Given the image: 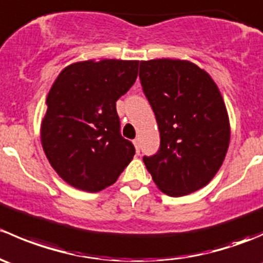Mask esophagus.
<instances>
[{"label": "esophagus", "mask_w": 263, "mask_h": 263, "mask_svg": "<svg viewBox=\"0 0 263 263\" xmlns=\"http://www.w3.org/2000/svg\"><path fill=\"white\" fill-rule=\"evenodd\" d=\"M134 145H135V148H136V153L140 154V140L135 139L134 140Z\"/></svg>", "instance_id": "34e87169"}]
</instances>
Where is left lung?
I'll return each mask as SVG.
<instances>
[{
    "mask_svg": "<svg viewBox=\"0 0 263 263\" xmlns=\"http://www.w3.org/2000/svg\"><path fill=\"white\" fill-rule=\"evenodd\" d=\"M140 80L155 113L160 147L144 163L159 190L172 197L205 187L221 166L230 123L220 90L190 61H141Z\"/></svg>",
    "mask_w": 263,
    "mask_h": 263,
    "instance_id": "8db88e82",
    "label": "left lung"
}]
</instances>
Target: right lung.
Masks as SVG:
<instances>
[{"label":"right lung","mask_w":263,"mask_h":263,"mask_svg":"<svg viewBox=\"0 0 263 263\" xmlns=\"http://www.w3.org/2000/svg\"><path fill=\"white\" fill-rule=\"evenodd\" d=\"M139 61H81L53 82L41 124L44 154L78 190L99 192L118 179L135 155L119 132L116 102L135 84Z\"/></svg>","instance_id":"obj_1"}]
</instances>
